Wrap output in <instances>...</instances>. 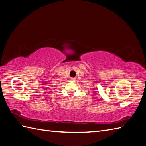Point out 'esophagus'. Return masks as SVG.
<instances>
[{"label": "esophagus", "mask_w": 146, "mask_h": 146, "mask_svg": "<svg viewBox=\"0 0 146 146\" xmlns=\"http://www.w3.org/2000/svg\"><path fill=\"white\" fill-rule=\"evenodd\" d=\"M70 80H71V81H74V80H75V78H71Z\"/></svg>", "instance_id": "1"}]
</instances>
